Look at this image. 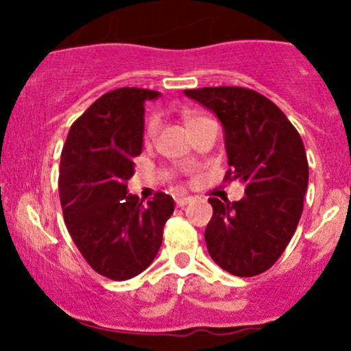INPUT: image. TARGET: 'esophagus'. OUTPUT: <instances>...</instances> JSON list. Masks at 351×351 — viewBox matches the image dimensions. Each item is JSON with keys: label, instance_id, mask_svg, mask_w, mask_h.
<instances>
[{"label": "esophagus", "instance_id": "obj_1", "mask_svg": "<svg viewBox=\"0 0 351 351\" xmlns=\"http://www.w3.org/2000/svg\"><path fill=\"white\" fill-rule=\"evenodd\" d=\"M175 202H176V205H178V207H185L186 204H190V202H192V197H186V195L176 197Z\"/></svg>", "mask_w": 351, "mask_h": 351}]
</instances>
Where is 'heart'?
<instances>
[{"instance_id":"heart-1","label":"heart","mask_w":351,"mask_h":351,"mask_svg":"<svg viewBox=\"0 0 351 351\" xmlns=\"http://www.w3.org/2000/svg\"><path fill=\"white\" fill-rule=\"evenodd\" d=\"M200 119H204V117H198V115H189L186 117V127L189 125H192L193 122H197V120H200ZM158 127H159V120L156 119V117H153V119L149 120V122H147V125H146V139H153V137L156 136V132H158Z\"/></svg>"}]
</instances>
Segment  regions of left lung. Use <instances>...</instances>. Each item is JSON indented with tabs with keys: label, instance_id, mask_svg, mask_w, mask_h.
Wrapping results in <instances>:
<instances>
[{
	"label": "left lung",
	"instance_id": "8db88e82",
	"mask_svg": "<svg viewBox=\"0 0 351 351\" xmlns=\"http://www.w3.org/2000/svg\"><path fill=\"white\" fill-rule=\"evenodd\" d=\"M185 95L221 120L231 166L226 180L244 185L238 202L208 198V254L236 277L263 274L284 253L302 215L309 182L302 139L285 113L253 90L217 86Z\"/></svg>",
	"mask_w": 351,
	"mask_h": 351
}]
</instances>
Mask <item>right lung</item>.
<instances>
[{
    "label": "right lung",
    "mask_w": 351,
    "mask_h": 351,
    "mask_svg": "<svg viewBox=\"0 0 351 351\" xmlns=\"http://www.w3.org/2000/svg\"><path fill=\"white\" fill-rule=\"evenodd\" d=\"M158 91L119 88L71 125L61 154L59 195L66 228L95 271L129 280L158 254L175 202L158 192L147 205L127 190L143 151L144 104Z\"/></svg>",
    "instance_id": "obj_1"
}]
</instances>
